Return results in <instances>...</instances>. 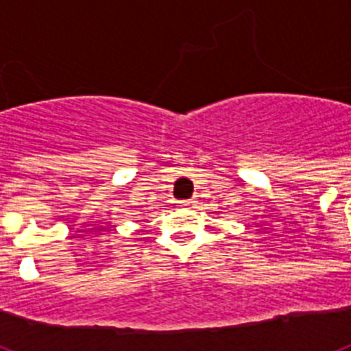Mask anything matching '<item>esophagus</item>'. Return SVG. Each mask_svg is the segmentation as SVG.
<instances>
[{
    "instance_id": "34e87169",
    "label": "esophagus",
    "mask_w": 351,
    "mask_h": 351,
    "mask_svg": "<svg viewBox=\"0 0 351 351\" xmlns=\"http://www.w3.org/2000/svg\"><path fill=\"white\" fill-rule=\"evenodd\" d=\"M191 204H193V202H191V200H186L184 206H191Z\"/></svg>"
}]
</instances>
